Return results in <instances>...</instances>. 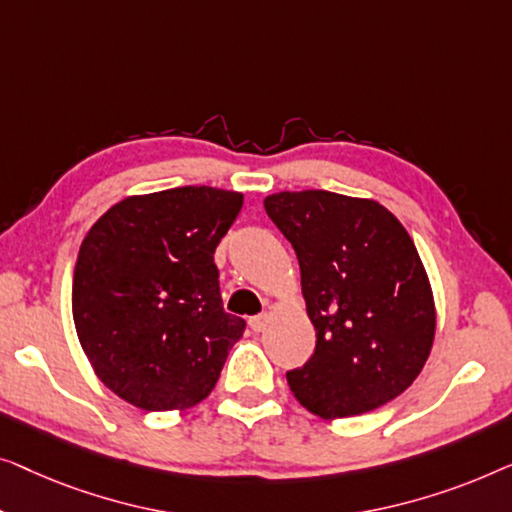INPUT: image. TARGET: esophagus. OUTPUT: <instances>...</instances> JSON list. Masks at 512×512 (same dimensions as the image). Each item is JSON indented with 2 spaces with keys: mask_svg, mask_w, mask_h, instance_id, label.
<instances>
[{
  "mask_svg": "<svg viewBox=\"0 0 512 512\" xmlns=\"http://www.w3.org/2000/svg\"><path fill=\"white\" fill-rule=\"evenodd\" d=\"M266 322H269V315H266V313L255 315V318H250V329H253V331H264Z\"/></svg>",
  "mask_w": 512,
  "mask_h": 512,
  "instance_id": "obj_1",
  "label": "esophagus"
}]
</instances>
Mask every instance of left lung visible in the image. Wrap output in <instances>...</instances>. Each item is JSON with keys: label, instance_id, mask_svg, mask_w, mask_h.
Instances as JSON below:
<instances>
[{"label": "left lung", "instance_id": "left-lung-1", "mask_svg": "<svg viewBox=\"0 0 512 512\" xmlns=\"http://www.w3.org/2000/svg\"><path fill=\"white\" fill-rule=\"evenodd\" d=\"M266 215L292 243L315 350L287 385L311 413L352 417L408 390L436 331L431 285L406 229L371 199L278 192Z\"/></svg>", "mask_w": 512, "mask_h": 512}]
</instances>
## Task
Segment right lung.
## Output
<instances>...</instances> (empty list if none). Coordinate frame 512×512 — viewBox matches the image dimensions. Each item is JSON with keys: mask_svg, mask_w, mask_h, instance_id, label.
<instances>
[{"mask_svg": "<svg viewBox=\"0 0 512 512\" xmlns=\"http://www.w3.org/2000/svg\"><path fill=\"white\" fill-rule=\"evenodd\" d=\"M243 194L215 187L127 197L78 250L71 311L99 380L136 408L206 399L246 320L225 313L215 248Z\"/></svg>", "mask_w": 512, "mask_h": 512, "instance_id": "1", "label": "right lung"}]
</instances>
